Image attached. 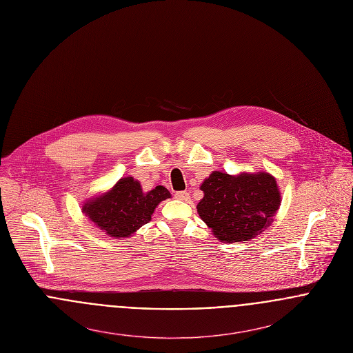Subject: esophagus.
<instances>
[{"label":"esophagus","instance_id":"34e87169","mask_svg":"<svg viewBox=\"0 0 353 353\" xmlns=\"http://www.w3.org/2000/svg\"><path fill=\"white\" fill-rule=\"evenodd\" d=\"M176 200H181V201H189L190 196L188 192H176L175 196H174Z\"/></svg>","mask_w":353,"mask_h":353}]
</instances>
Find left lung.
<instances>
[{
	"instance_id": "1",
	"label": "left lung",
	"mask_w": 353,
	"mask_h": 353,
	"mask_svg": "<svg viewBox=\"0 0 353 353\" xmlns=\"http://www.w3.org/2000/svg\"><path fill=\"white\" fill-rule=\"evenodd\" d=\"M197 210L221 242H245L258 235L277 212L281 197L276 179L266 174L231 176L214 171L201 185Z\"/></svg>"
}]
</instances>
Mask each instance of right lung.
<instances>
[{
  "label": "right lung",
  "mask_w": 353,
  "mask_h": 353,
  "mask_svg": "<svg viewBox=\"0 0 353 353\" xmlns=\"http://www.w3.org/2000/svg\"><path fill=\"white\" fill-rule=\"evenodd\" d=\"M170 197V192L163 186L143 193L140 183L128 176L119 179L108 193L87 202L83 212L107 235L128 238L150 223L159 202Z\"/></svg>",
  "instance_id": "obj_1"
}]
</instances>
